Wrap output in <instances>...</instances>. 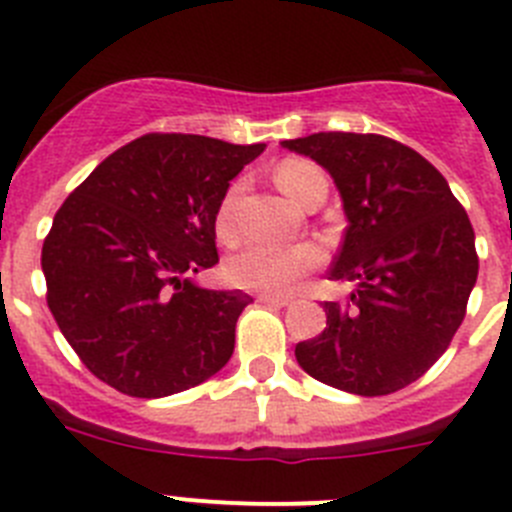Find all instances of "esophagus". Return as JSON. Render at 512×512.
<instances>
[{"label": "esophagus", "mask_w": 512, "mask_h": 512, "mask_svg": "<svg viewBox=\"0 0 512 512\" xmlns=\"http://www.w3.org/2000/svg\"><path fill=\"white\" fill-rule=\"evenodd\" d=\"M256 300H259L261 305H274V307H287L289 302H292L289 297H279V295H259Z\"/></svg>", "instance_id": "1"}]
</instances>
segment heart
I'll list each match as a JSON object with an SVG mask.
<instances>
[{
  "mask_svg": "<svg viewBox=\"0 0 512 512\" xmlns=\"http://www.w3.org/2000/svg\"><path fill=\"white\" fill-rule=\"evenodd\" d=\"M274 182L295 205H305L318 189H328L323 171L305 158H284L274 169ZM235 202L238 187L230 189L217 210V235L225 243L235 241ZM323 264V251L315 243L295 246H269V243H246L228 261V279L235 287L279 295L289 292L305 274Z\"/></svg>",
  "mask_w": 512,
  "mask_h": 512,
  "instance_id": "obj_1",
  "label": "heart"
}]
</instances>
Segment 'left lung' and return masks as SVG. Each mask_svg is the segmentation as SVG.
Returning a JSON list of instances; mask_svg holds the SVG:
<instances>
[{"label": "left lung", "mask_w": 512, "mask_h": 512, "mask_svg": "<svg viewBox=\"0 0 512 512\" xmlns=\"http://www.w3.org/2000/svg\"><path fill=\"white\" fill-rule=\"evenodd\" d=\"M282 146L333 176L348 228L330 279L356 284L346 305L325 302L328 325L297 343V361L354 395L408 387L467 315L479 271L467 210L436 166L384 135L312 133Z\"/></svg>", "instance_id": "8db88e82"}]
</instances>
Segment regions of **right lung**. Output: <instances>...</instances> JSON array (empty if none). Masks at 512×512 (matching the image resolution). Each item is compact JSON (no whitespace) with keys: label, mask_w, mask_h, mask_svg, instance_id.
<instances>
[{"label":"right lung","mask_w":512,"mask_h":512,"mask_svg":"<svg viewBox=\"0 0 512 512\" xmlns=\"http://www.w3.org/2000/svg\"><path fill=\"white\" fill-rule=\"evenodd\" d=\"M264 148L148 133L66 197L40 256L45 300L94 377L122 395L166 397L228 364L251 297L189 277L217 264L220 202Z\"/></svg>","instance_id":"1"}]
</instances>
